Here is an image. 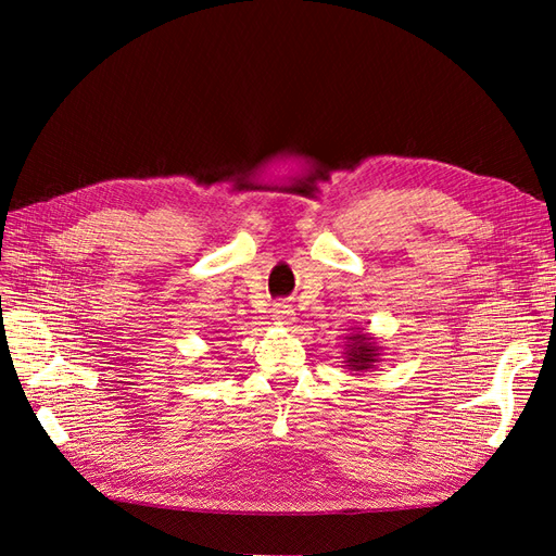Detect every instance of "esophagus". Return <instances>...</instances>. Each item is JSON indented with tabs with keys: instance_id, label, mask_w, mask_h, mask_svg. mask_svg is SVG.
<instances>
[{
	"instance_id": "obj_1",
	"label": "esophagus",
	"mask_w": 556,
	"mask_h": 556,
	"mask_svg": "<svg viewBox=\"0 0 556 556\" xmlns=\"http://www.w3.org/2000/svg\"><path fill=\"white\" fill-rule=\"evenodd\" d=\"M271 317L276 319L278 325H292L294 311H292V306H288V304H276L274 311H271Z\"/></svg>"
}]
</instances>
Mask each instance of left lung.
<instances>
[{
	"label": "left lung",
	"mask_w": 556,
	"mask_h": 556,
	"mask_svg": "<svg viewBox=\"0 0 556 556\" xmlns=\"http://www.w3.org/2000/svg\"><path fill=\"white\" fill-rule=\"evenodd\" d=\"M384 348L376 341L374 333L364 331V327H352L350 333L345 336V350H343V362L348 371H352V376H362L366 371L382 362V352Z\"/></svg>",
	"instance_id": "left-lung-1"
}]
</instances>
